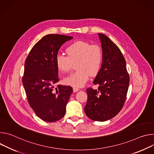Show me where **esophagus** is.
Here are the masks:
<instances>
[{
  "mask_svg": "<svg viewBox=\"0 0 154 154\" xmlns=\"http://www.w3.org/2000/svg\"><path fill=\"white\" fill-rule=\"evenodd\" d=\"M73 92H78L79 89L78 88H73Z\"/></svg>",
  "mask_w": 154,
  "mask_h": 154,
  "instance_id": "34e87169",
  "label": "esophagus"
}]
</instances>
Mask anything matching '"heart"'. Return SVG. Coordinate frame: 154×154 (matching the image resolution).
Returning a JSON list of instances; mask_svg holds the SVG:
<instances>
[{"label":"heart","mask_w":154,"mask_h":154,"mask_svg":"<svg viewBox=\"0 0 154 154\" xmlns=\"http://www.w3.org/2000/svg\"><path fill=\"white\" fill-rule=\"evenodd\" d=\"M67 56L57 54L56 64L62 73L69 71L72 62L77 63L78 70L65 77V84L75 88H81L88 81L90 75H97L101 67L103 54L101 48L97 45H91L84 41L76 42L66 49Z\"/></svg>","instance_id":"heart-1"}]
</instances>
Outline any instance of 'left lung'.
Instances as JSON below:
<instances>
[{"label":"left lung","mask_w":154,"mask_h":154,"mask_svg":"<svg viewBox=\"0 0 154 154\" xmlns=\"http://www.w3.org/2000/svg\"><path fill=\"white\" fill-rule=\"evenodd\" d=\"M101 43L103 62L93 81L98 89L88 88L86 116L94 121L103 122L115 117L125 101L130 77L125 58L117 46L106 35L98 33Z\"/></svg>","instance_id":"8db88e82"}]
</instances>
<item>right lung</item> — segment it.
Instances as JSON below:
<instances>
[{"label": "right lung", "instance_id": "obj_1", "mask_svg": "<svg viewBox=\"0 0 154 154\" xmlns=\"http://www.w3.org/2000/svg\"><path fill=\"white\" fill-rule=\"evenodd\" d=\"M73 37L48 34L33 46L26 59L23 84L29 104L43 121L62 119L73 92L69 86L54 85L59 81L56 57L60 46Z\"/></svg>", "mask_w": 154, "mask_h": 154}]
</instances>
